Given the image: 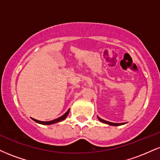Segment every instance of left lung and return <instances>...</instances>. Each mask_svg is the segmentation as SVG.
<instances>
[{
  "mask_svg": "<svg viewBox=\"0 0 160 160\" xmlns=\"http://www.w3.org/2000/svg\"><path fill=\"white\" fill-rule=\"evenodd\" d=\"M98 118L99 119L100 121H101V122H103L105 123V124H109V125H112V126H118V125H121L122 124V123H112V122H107V121H105L103 120V119H101V118H99L98 116Z\"/></svg>",
  "mask_w": 160,
  "mask_h": 160,
  "instance_id": "1",
  "label": "left lung"
}]
</instances>
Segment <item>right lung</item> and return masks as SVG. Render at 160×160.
<instances>
[{
    "instance_id": "add662e5",
    "label": "right lung",
    "mask_w": 160,
    "mask_h": 160,
    "mask_svg": "<svg viewBox=\"0 0 160 160\" xmlns=\"http://www.w3.org/2000/svg\"><path fill=\"white\" fill-rule=\"evenodd\" d=\"M69 110H70V109H68V110L66 112H65L64 115H62V116H61V117H59V118H56V119H54V120L50 121V122H41V121L36 120V119H34V118H32V120L34 121V122H37V123H38V124H41L49 125V124H55V123H57V122H61V121L64 120V119L67 117V115H68V113H69Z\"/></svg>"
}]
</instances>
